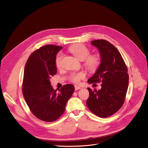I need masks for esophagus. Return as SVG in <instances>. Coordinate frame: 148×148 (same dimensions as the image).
Masks as SVG:
<instances>
[{"mask_svg": "<svg viewBox=\"0 0 148 148\" xmlns=\"http://www.w3.org/2000/svg\"><path fill=\"white\" fill-rule=\"evenodd\" d=\"M81 88V87H79V86H75V90H79V89H80Z\"/></svg>", "mask_w": 148, "mask_h": 148, "instance_id": "34e87169", "label": "esophagus"}]
</instances>
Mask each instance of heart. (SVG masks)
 Segmentation results:
<instances>
[{
  "mask_svg": "<svg viewBox=\"0 0 148 148\" xmlns=\"http://www.w3.org/2000/svg\"><path fill=\"white\" fill-rule=\"evenodd\" d=\"M69 51L81 61H84V66L90 72H95L99 68L101 62V57L99 54H90V50L82 44L72 45L69 48ZM63 55L60 53L55 60V64L58 69L62 66ZM86 75L82 72H72L70 74L69 79L74 83H78L81 79L85 78Z\"/></svg>",
  "mask_w": 148,
  "mask_h": 148,
  "instance_id": "1",
  "label": "heart"
}]
</instances>
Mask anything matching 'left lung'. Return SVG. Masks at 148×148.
Wrapping results in <instances>:
<instances>
[{
	"mask_svg": "<svg viewBox=\"0 0 148 148\" xmlns=\"http://www.w3.org/2000/svg\"><path fill=\"white\" fill-rule=\"evenodd\" d=\"M91 44L99 49L101 62L88 82H101L102 88H87L89 97L86 104L93 114L105 118L114 114L124 103L129 83L128 69L120 52L109 41L96 40L91 41Z\"/></svg>",
	"mask_w": 148,
	"mask_h": 148,
	"instance_id": "1",
	"label": "left lung"
}]
</instances>
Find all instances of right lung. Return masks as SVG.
<instances>
[{
  "mask_svg": "<svg viewBox=\"0 0 148 148\" xmlns=\"http://www.w3.org/2000/svg\"><path fill=\"white\" fill-rule=\"evenodd\" d=\"M62 48L52 45L37 49L27 59L24 70L22 91L32 113L40 120L51 122L64 113L66 105L74 92L72 84L54 90L49 81L57 74L56 55Z\"/></svg>",
  "mask_w": 148,
  "mask_h": 148,
  "instance_id": "obj_1",
  "label": "right lung"
}]
</instances>
